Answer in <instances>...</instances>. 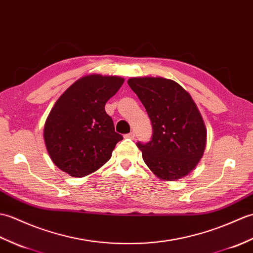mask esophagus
Here are the masks:
<instances>
[{
	"label": "esophagus",
	"instance_id": "34e87169",
	"mask_svg": "<svg viewBox=\"0 0 253 253\" xmlns=\"http://www.w3.org/2000/svg\"><path fill=\"white\" fill-rule=\"evenodd\" d=\"M126 138H130V139H134V137H135V133H134V132L127 133V134H126Z\"/></svg>",
	"mask_w": 253,
	"mask_h": 253
}]
</instances>
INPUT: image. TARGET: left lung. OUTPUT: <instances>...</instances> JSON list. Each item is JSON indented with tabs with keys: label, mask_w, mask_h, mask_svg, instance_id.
<instances>
[{
	"label": "left lung",
	"mask_w": 253,
	"mask_h": 253,
	"mask_svg": "<svg viewBox=\"0 0 253 253\" xmlns=\"http://www.w3.org/2000/svg\"><path fill=\"white\" fill-rule=\"evenodd\" d=\"M127 84L153 126L150 142L136 144L145 164L165 181L186 176L203 158L207 143L205 122L192 96L165 78H131Z\"/></svg>",
	"instance_id": "1"
}]
</instances>
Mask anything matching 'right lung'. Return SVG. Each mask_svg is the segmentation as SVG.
Masks as SVG:
<instances>
[{
  "label": "right lung",
  "mask_w": 253,
  "mask_h": 253,
  "mask_svg": "<svg viewBox=\"0 0 253 253\" xmlns=\"http://www.w3.org/2000/svg\"><path fill=\"white\" fill-rule=\"evenodd\" d=\"M125 79L117 76L82 77L61 94L44 126L50 159L74 177L88 175L107 162L122 135L106 114L107 100Z\"/></svg>",
  "instance_id": "1"
}]
</instances>
